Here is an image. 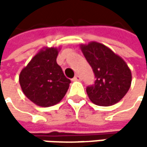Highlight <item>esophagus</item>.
<instances>
[{"instance_id": "34e87169", "label": "esophagus", "mask_w": 147, "mask_h": 147, "mask_svg": "<svg viewBox=\"0 0 147 147\" xmlns=\"http://www.w3.org/2000/svg\"><path fill=\"white\" fill-rule=\"evenodd\" d=\"M81 80H82V78H81V76H78V75H76V76L73 78V81H81Z\"/></svg>"}]
</instances>
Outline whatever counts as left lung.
I'll list each match as a JSON object with an SVG mask.
<instances>
[{
	"label": "left lung",
	"instance_id": "left-lung-1",
	"mask_svg": "<svg viewBox=\"0 0 147 147\" xmlns=\"http://www.w3.org/2000/svg\"><path fill=\"white\" fill-rule=\"evenodd\" d=\"M80 48L95 75L94 85L87 88L89 100L97 105L119 102L128 93L132 74L126 62L105 45L90 42Z\"/></svg>",
	"mask_w": 147,
	"mask_h": 147
}]
</instances>
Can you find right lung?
<instances>
[{
    "mask_svg": "<svg viewBox=\"0 0 147 147\" xmlns=\"http://www.w3.org/2000/svg\"><path fill=\"white\" fill-rule=\"evenodd\" d=\"M60 47H44L19 74V84L24 95L34 104L49 107L65 97L71 81L63 73L56 59Z\"/></svg>",
    "mask_w": 147,
    "mask_h": 147,
    "instance_id": "1",
    "label": "right lung"
}]
</instances>
